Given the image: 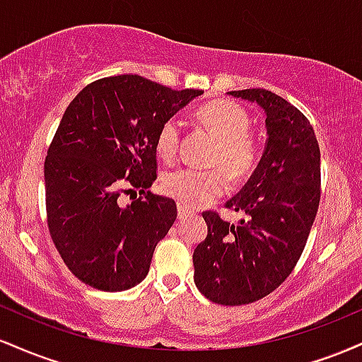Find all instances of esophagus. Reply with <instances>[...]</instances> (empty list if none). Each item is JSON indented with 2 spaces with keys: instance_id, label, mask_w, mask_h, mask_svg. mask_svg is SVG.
<instances>
[{
  "instance_id": "1",
  "label": "esophagus",
  "mask_w": 362,
  "mask_h": 362,
  "mask_svg": "<svg viewBox=\"0 0 362 362\" xmlns=\"http://www.w3.org/2000/svg\"><path fill=\"white\" fill-rule=\"evenodd\" d=\"M178 219H185V218H190V216H194V211L189 209V207L178 204Z\"/></svg>"
}]
</instances>
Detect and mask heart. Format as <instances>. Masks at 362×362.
<instances>
[{"label":"heart","mask_w":362,"mask_h":362,"mask_svg":"<svg viewBox=\"0 0 362 362\" xmlns=\"http://www.w3.org/2000/svg\"><path fill=\"white\" fill-rule=\"evenodd\" d=\"M195 117L219 141L213 163L226 170L235 182L245 180L259 168L264 156V141L259 134L250 132L252 117L243 105L219 98L204 103L195 112ZM182 132L184 129L178 117H170L161 124L155 139V149L161 160L172 161L178 155ZM224 170L190 167L170 170L161 177V190L184 206H206L230 189Z\"/></svg>","instance_id":"heart-1"}]
</instances>
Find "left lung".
Listing matches in <instances>:
<instances>
[{
    "instance_id": "obj_1",
    "label": "left lung",
    "mask_w": 362,
    "mask_h": 362,
    "mask_svg": "<svg viewBox=\"0 0 362 362\" xmlns=\"http://www.w3.org/2000/svg\"><path fill=\"white\" fill-rule=\"evenodd\" d=\"M265 110L267 146L259 168L228 209L245 214L230 224L204 211L207 236L194 250V281L213 303L259 301L296 267L320 204V148L310 120L264 88L230 91Z\"/></svg>"
}]
</instances>
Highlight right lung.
<instances>
[{"mask_svg":"<svg viewBox=\"0 0 362 362\" xmlns=\"http://www.w3.org/2000/svg\"><path fill=\"white\" fill-rule=\"evenodd\" d=\"M202 90H172L138 74L86 85L62 115L44 163L49 233L81 282L100 291L134 288L177 219L156 180V132ZM140 189L129 206L122 192Z\"/></svg>","mask_w":362,"mask_h":362,"instance_id":"1","label":"right lung"}]
</instances>
